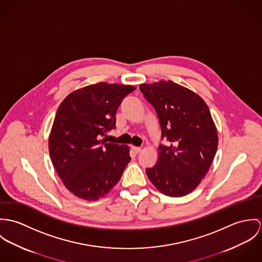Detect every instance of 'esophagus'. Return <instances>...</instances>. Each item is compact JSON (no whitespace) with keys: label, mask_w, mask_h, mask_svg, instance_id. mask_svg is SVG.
<instances>
[{"label":"esophagus","mask_w":262,"mask_h":262,"mask_svg":"<svg viewBox=\"0 0 262 262\" xmlns=\"http://www.w3.org/2000/svg\"><path fill=\"white\" fill-rule=\"evenodd\" d=\"M132 148H133V150L136 152V154H139L141 150H142V148L141 147H139V146H132Z\"/></svg>","instance_id":"obj_1"}]
</instances>
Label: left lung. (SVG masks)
I'll use <instances>...</instances> for the list:
<instances>
[{
	"label": "left lung",
	"mask_w": 262,
	"mask_h": 262,
	"mask_svg": "<svg viewBox=\"0 0 262 262\" xmlns=\"http://www.w3.org/2000/svg\"><path fill=\"white\" fill-rule=\"evenodd\" d=\"M155 107L162 138L157 164L145 173L163 194L182 197L194 191L208 173L218 147V134L203 98L171 80L141 84Z\"/></svg>",
	"instance_id": "obj_1"
}]
</instances>
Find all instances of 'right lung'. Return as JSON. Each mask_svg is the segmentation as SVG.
Segmentation results:
<instances>
[{"instance_id": "right-lung-1", "label": "right lung", "mask_w": 262, "mask_h": 262, "mask_svg": "<svg viewBox=\"0 0 262 262\" xmlns=\"http://www.w3.org/2000/svg\"><path fill=\"white\" fill-rule=\"evenodd\" d=\"M133 85L99 82L69 93L49 136V154L64 186L86 201L103 198L130 162L127 145L100 140L116 128V114Z\"/></svg>"}]
</instances>
